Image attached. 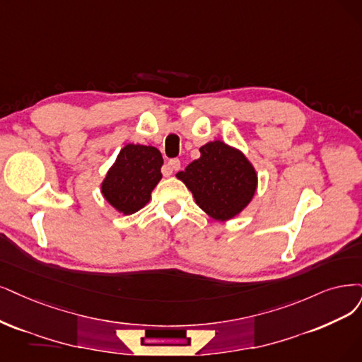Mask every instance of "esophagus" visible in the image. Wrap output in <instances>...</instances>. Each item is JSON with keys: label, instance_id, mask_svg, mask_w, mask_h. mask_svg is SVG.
<instances>
[{"label": "esophagus", "instance_id": "obj_1", "mask_svg": "<svg viewBox=\"0 0 362 362\" xmlns=\"http://www.w3.org/2000/svg\"><path fill=\"white\" fill-rule=\"evenodd\" d=\"M167 168H168V174H173V171L180 170V159H177V158L170 159L167 164Z\"/></svg>", "mask_w": 362, "mask_h": 362}]
</instances>
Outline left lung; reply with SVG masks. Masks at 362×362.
I'll list each match as a JSON object with an SVG mask.
<instances>
[{"label":"left lung","mask_w":362,"mask_h":362,"mask_svg":"<svg viewBox=\"0 0 362 362\" xmlns=\"http://www.w3.org/2000/svg\"><path fill=\"white\" fill-rule=\"evenodd\" d=\"M199 152L202 156L176 176L210 218L233 219L255 195L257 171L243 152L221 140L202 146Z\"/></svg>","instance_id":"8db88e82"}]
</instances>
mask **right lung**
Segmentation results:
<instances>
[{
    "mask_svg": "<svg viewBox=\"0 0 362 362\" xmlns=\"http://www.w3.org/2000/svg\"><path fill=\"white\" fill-rule=\"evenodd\" d=\"M164 159L153 146L127 144L101 183L104 198L119 213L132 215L143 209L163 177Z\"/></svg>",
    "mask_w": 362,
    "mask_h": 362,
    "instance_id": "obj_1",
    "label": "right lung"
}]
</instances>
